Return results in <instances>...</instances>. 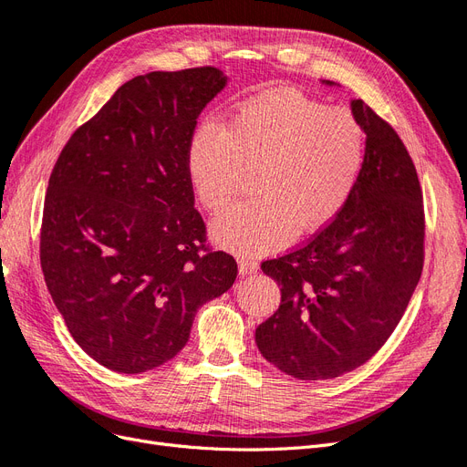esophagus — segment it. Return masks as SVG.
Listing matches in <instances>:
<instances>
[{
    "label": "esophagus",
    "mask_w": 467,
    "mask_h": 467,
    "mask_svg": "<svg viewBox=\"0 0 467 467\" xmlns=\"http://www.w3.org/2000/svg\"><path fill=\"white\" fill-rule=\"evenodd\" d=\"M259 270V261L253 259V256H241L239 259V272L241 275H251V272Z\"/></svg>",
    "instance_id": "1"
}]
</instances>
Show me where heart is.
Here are the masks:
<instances>
[{
    "label": "heart",
    "instance_id": "obj_1",
    "mask_svg": "<svg viewBox=\"0 0 467 467\" xmlns=\"http://www.w3.org/2000/svg\"><path fill=\"white\" fill-rule=\"evenodd\" d=\"M365 162V131L346 108H328L294 88L239 104L222 125H202L187 168L201 204L220 213L247 170L256 195L213 223L214 237L237 251H268L296 232L325 228L349 201Z\"/></svg>",
    "mask_w": 467,
    "mask_h": 467
}]
</instances>
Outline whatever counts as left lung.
I'll return each instance as SVG.
<instances>
[{
  "instance_id": "8db88e82",
  "label": "left lung",
  "mask_w": 467,
  "mask_h": 467,
  "mask_svg": "<svg viewBox=\"0 0 467 467\" xmlns=\"http://www.w3.org/2000/svg\"><path fill=\"white\" fill-rule=\"evenodd\" d=\"M351 111L367 140L349 201L305 244L261 265L280 285L282 303L256 328V346L301 380L340 377L371 359L423 270L425 211L413 160L373 108L351 100Z\"/></svg>"
}]
</instances>
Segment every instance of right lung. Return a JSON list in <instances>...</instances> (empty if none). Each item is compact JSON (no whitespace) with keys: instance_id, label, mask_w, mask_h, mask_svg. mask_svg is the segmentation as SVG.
<instances>
[{"instance_id":"obj_1","label":"right lung","mask_w":467,"mask_h":467,"mask_svg":"<svg viewBox=\"0 0 467 467\" xmlns=\"http://www.w3.org/2000/svg\"><path fill=\"white\" fill-rule=\"evenodd\" d=\"M226 83L211 66L127 80L52 170L44 280L75 342L111 371L178 356L197 309L237 278L234 256L208 245L187 168L197 118Z\"/></svg>"}]
</instances>
